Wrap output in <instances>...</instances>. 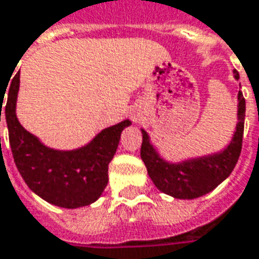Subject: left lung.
<instances>
[{
    "instance_id": "1",
    "label": "left lung",
    "mask_w": 259,
    "mask_h": 259,
    "mask_svg": "<svg viewBox=\"0 0 259 259\" xmlns=\"http://www.w3.org/2000/svg\"><path fill=\"white\" fill-rule=\"evenodd\" d=\"M234 77L236 79L240 78L237 70H234ZM237 115L238 123L233 140L223 151L177 164L162 160L151 146L147 133L142 129L143 142L140 155L143 162L146 164L150 178L161 192L177 199H195L213 191L230 175L236 167L243 147L245 99L241 91L238 92Z\"/></svg>"
}]
</instances>
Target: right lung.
<instances>
[{
    "label": "right lung",
    "mask_w": 259,
    "mask_h": 259,
    "mask_svg": "<svg viewBox=\"0 0 259 259\" xmlns=\"http://www.w3.org/2000/svg\"><path fill=\"white\" fill-rule=\"evenodd\" d=\"M10 84L4 113L14 161L26 185L52 205L66 209L91 205L108 184V165L116 153L120 133L129 126L130 120L104 129L84 147L71 151L53 150L43 146L16 119L19 71ZM0 101L4 102L3 98ZM1 108L3 104L0 122Z\"/></svg>",
    "instance_id": "1"
}]
</instances>
